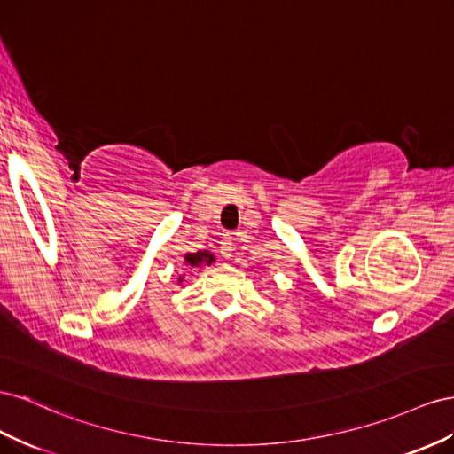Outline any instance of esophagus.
Instances as JSON below:
<instances>
[{
	"mask_svg": "<svg viewBox=\"0 0 454 454\" xmlns=\"http://www.w3.org/2000/svg\"><path fill=\"white\" fill-rule=\"evenodd\" d=\"M231 245H234V238L226 236V238L223 239V247H220V254L230 258V256H231V249H234V247H231Z\"/></svg>",
	"mask_w": 454,
	"mask_h": 454,
	"instance_id": "esophagus-1",
	"label": "esophagus"
}]
</instances>
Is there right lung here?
Returning <instances> with one entry per match:
<instances>
[{
  "label": "right lung",
  "mask_w": 454,
  "mask_h": 454,
  "mask_svg": "<svg viewBox=\"0 0 454 454\" xmlns=\"http://www.w3.org/2000/svg\"><path fill=\"white\" fill-rule=\"evenodd\" d=\"M184 262L190 268H201V266H209L211 262H215V254H211V251H196V253H186L184 254ZM183 278H178V283H183Z\"/></svg>",
  "instance_id": "add662e5"
}]
</instances>
